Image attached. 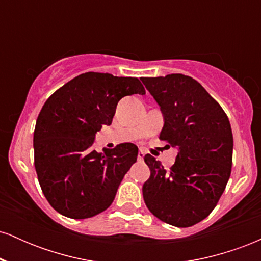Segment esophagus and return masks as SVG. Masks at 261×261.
<instances>
[{"mask_svg":"<svg viewBox=\"0 0 261 261\" xmlns=\"http://www.w3.org/2000/svg\"><path fill=\"white\" fill-rule=\"evenodd\" d=\"M143 157H145V152H143L142 149H140L139 154H137V158H139V161H142Z\"/></svg>","mask_w":261,"mask_h":261,"instance_id":"34e87169","label":"esophagus"}]
</instances>
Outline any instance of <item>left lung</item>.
I'll return each instance as SVG.
<instances>
[{
  "label": "left lung",
  "mask_w": 261,
  "mask_h": 261,
  "mask_svg": "<svg viewBox=\"0 0 261 261\" xmlns=\"http://www.w3.org/2000/svg\"><path fill=\"white\" fill-rule=\"evenodd\" d=\"M141 81L163 114L160 140L178 148L169 169L151 154L145 155L151 175L142 187L143 200L163 222L194 226L211 214L229 179L233 154L229 120L220 104L191 77L172 73Z\"/></svg>",
  "instance_id": "left-lung-1"
}]
</instances>
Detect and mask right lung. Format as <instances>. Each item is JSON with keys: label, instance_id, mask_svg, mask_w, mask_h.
<instances>
[{"label": "right lung", "instance_id": "obj_1", "mask_svg": "<svg viewBox=\"0 0 261 261\" xmlns=\"http://www.w3.org/2000/svg\"><path fill=\"white\" fill-rule=\"evenodd\" d=\"M146 93L136 77L86 72L49 97L34 130V166L45 197L59 214L82 220L112 205L139 148L125 142L98 153L92 148L110 125L118 101Z\"/></svg>", "mask_w": 261, "mask_h": 261}]
</instances>
